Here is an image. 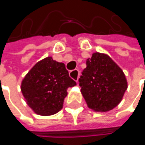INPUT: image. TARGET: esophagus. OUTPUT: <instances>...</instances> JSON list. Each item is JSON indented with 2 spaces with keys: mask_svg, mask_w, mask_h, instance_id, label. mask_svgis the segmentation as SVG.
Returning <instances> with one entry per match:
<instances>
[{
  "mask_svg": "<svg viewBox=\"0 0 145 145\" xmlns=\"http://www.w3.org/2000/svg\"><path fill=\"white\" fill-rule=\"evenodd\" d=\"M79 75H80V72L78 70H74L70 72V76L72 78L73 80H74L76 82H78V79H79Z\"/></svg>",
  "mask_w": 145,
  "mask_h": 145,
  "instance_id": "esophagus-1",
  "label": "esophagus"
}]
</instances>
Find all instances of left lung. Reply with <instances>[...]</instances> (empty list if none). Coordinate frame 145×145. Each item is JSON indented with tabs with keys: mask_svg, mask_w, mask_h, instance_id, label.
I'll list each match as a JSON object with an SVG mask.
<instances>
[{
	"mask_svg": "<svg viewBox=\"0 0 145 145\" xmlns=\"http://www.w3.org/2000/svg\"><path fill=\"white\" fill-rule=\"evenodd\" d=\"M81 94L89 108L108 112L122 101L128 82L122 69L107 55L92 54L79 79Z\"/></svg>",
	"mask_w": 145,
	"mask_h": 145,
	"instance_id": "left-lung-1",
	"label": "left lung"
}]
</instances>
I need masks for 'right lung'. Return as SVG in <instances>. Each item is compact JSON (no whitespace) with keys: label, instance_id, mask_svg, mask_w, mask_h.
Segmentation results:
<instances>
[{"label":"right lung","instance_id":"obj_1","mask_svg":"<svg viewBox=\"0 0 145 145\" xmlns=\"http://www.w3.org/2000/svg\"><path fill=\"white\" fill-rule=\"evenodd\" d=\"M75 85L64 63L47 57L26 74L22 81L21 91L27 104L35 113L50 116L62 109L67 89Z\"/></svg>","mask_w":145,"mask_h":145}]
</instances>
